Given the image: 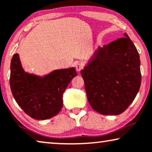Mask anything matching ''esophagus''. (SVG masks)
Returning a JSON list of instances; mask_svg holds the SVG:
<instances>
[{"instance_id": "obj_1", "label": "esophagus", "mask_w": 152, "mask_h": 152, "mask_svg": "<svg viewBox=\"0 0 152 152\" xmlns=\"http://www.w3.org/2000/svg\"><path fill=\"white\" fill-rule=\"evenodd\" d=\"M77 71L80 72L81 69H83V64L82 62H78L75 66Z\"/></svg>"}]
</instances>
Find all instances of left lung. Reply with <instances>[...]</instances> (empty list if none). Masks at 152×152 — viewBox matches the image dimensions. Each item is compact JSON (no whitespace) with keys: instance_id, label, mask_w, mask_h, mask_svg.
I'll use <instances>...</instances> for the list:
<instances>
[{"instance_id":"left-lung-1","label":"left lung","mask_w":152,"mask_h":152,"mask_svg":"<svg viewBox=\"0 0 152 152\" xmlns=\"http://www.w3.org/2000/svg\"><path fill=\"white\" fill-rule=\"evenodd\" d=\"M124 37L99 47L81 71L89 104L103 115L124 113L140 89L139 54L126 33Z\"/></svg>"}]
</instances>
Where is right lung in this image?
<instances>
[{"instance_id":"add662e5","label":"right lung","mask_w":152,"mask_h":152,"mask_svg":"<svg viewBox=\"0 0 152 152\" xmlns=\"http://www.w3.org/2000/svg\"><path fill=\"white\" fill-rule=\"evenodd\" d=\"M10 83L12 94L25 113L36 120H45L58 114L63 106V93L75 77L73 67L55 70L44 77L25 72L19 55L11 60Z\"/></svg>"}]
</instances>
